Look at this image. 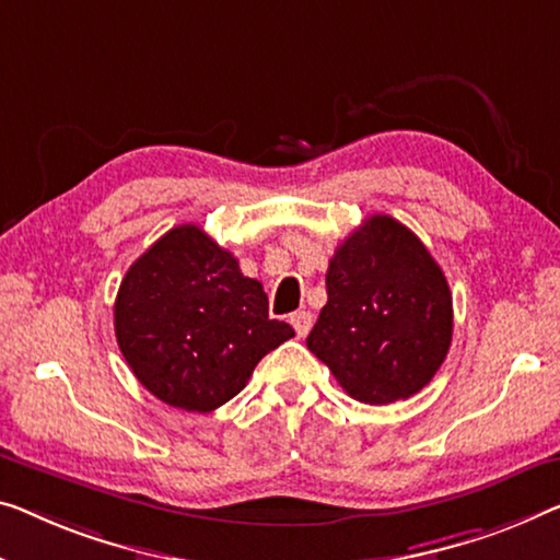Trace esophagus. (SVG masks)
Wrapping results in <instances>:
<instances>
[{
    "label": "esophagus",
    "mask_w": 560,
    "mask_h": 560,
    "mask_svg": "<svg viewBox=\"0 0 560 560\" xmlns=\"http://www.w3.org/2000/svg\"><path fill=\"white\" fill-rule=\"evenodd\" d=\"M289 322H291V327L296 329L299 337H306L308 329H312V324H314V316L308 312H294V314H291Z\"/></svg>",
    "instance_id": "obj_1"
}]
</instances>
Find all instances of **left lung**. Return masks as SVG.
<instances>
[{
    "label": "left lung",
    "instance_id": "1",
    "mask_svg": "<svg viewBox=\"0 0 560 560\" xmlns=\"http://www.w3.org/2000/svg\"><path fill=\"white\" fill-rule=\"evenodd\" d=\"M306 347L349 397L389 405L435 377L453 341V294L415 233L372 215L334 252Z\"/></svg>",
    "mask_w": 560,
    "mask_h": 560
}]
</instances>
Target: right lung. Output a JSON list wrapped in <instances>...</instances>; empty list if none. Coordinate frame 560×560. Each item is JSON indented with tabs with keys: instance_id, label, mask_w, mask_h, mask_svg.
Instances as JSON below:
<instances>
[{
	"instance_id": "right-lung-1",
	"label": "right lung",
	"mask_w": 560,
	"mask_h": 560,
	"mask_svg": "<svg viewBox=\"0 0 560 560\" xmlns=\"http://www.w3.org/2000/svg\"><path fill=\"white\" fill-rule=\"evenodd\" d=\"M115 337L140 385L186 412H211L254 366L294 337L269 299L194 223L171 229L130 266L115 299Z\"/></svg>"
}]
</instances>
